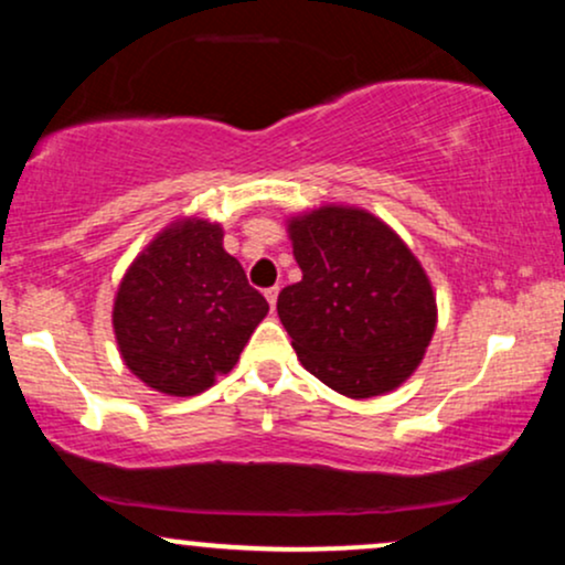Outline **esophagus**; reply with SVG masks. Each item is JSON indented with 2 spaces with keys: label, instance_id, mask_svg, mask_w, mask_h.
I'll return each mask as SVG.
<instances>
[{
  "label": "esophagus",
  "instance_id": "esophagus-1",
  "mask_svg": "<svg viewBox=\"0 0 565 565\" xmlns=\"http://www.w3.org/2000/svg\"><path fill=\"white\" fill-rule=\"evenodd\" d=\"M265 300L270 302V308H276V300H278V287H268V289H265Z\"/></svg>",
  "mask_w": 565,
  "mask_h": 565
}]
</instances>
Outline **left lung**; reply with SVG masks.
Returning <instances> with one entry per match:
<instances>
[{
	"mask_svg": "<svg viewBox=\"0 0 565 565\" xmlns=\"http://www.w3.org/2000/svg\"><path fill=\"white\" fill-rule=\"evenodd\" d=\"M302 278L278 295L297 359L348 398L412 377L436 332V297L412 249L372 212L319 206L289 220Z\"/></svg>",
	"mask_w": 565,
	"mask_h": 565,
	"instance_id": "left-lung-1",
	"label": "left lung"
}]
</instances>
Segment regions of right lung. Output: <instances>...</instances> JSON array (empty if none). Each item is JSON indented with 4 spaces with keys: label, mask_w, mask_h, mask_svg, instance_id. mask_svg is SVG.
I'll use <instances>...</instances> for the list:
<instances>
[{
    "label": "right lung",
    "mask_w": 565,
    "mask_h": 565,
    "mask_svg": "<svg viewBox=\"0 0 565 565\" xmlns=\"http://www.w3.org/2000/svg\"><path fill=\"white\" fill-rule=\"evenodd\" d=\"M268 302L210 220L172 223L135 257L114 300L119 353L167 395H196L236 366Z\"/></svg>",
    "instance_id": "add662e5"
}]
</instances>
